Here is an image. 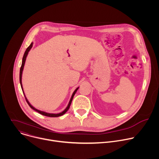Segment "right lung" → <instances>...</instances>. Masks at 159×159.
Instances as JSON below:
<instances>
[{
    "instance_id": "1",
    "label": "right lung",
    "mask_w": 159,
    "mask_h": 159,
    "mask_svg": "<svg viewBox=\"0 0 159 159\" xmlns=\"http://www.w3.org/2000/svg\"><path fill=\"white\" fill-rule=\"evenodd\" d=\"M33 43L32 42V43H31V44L30 45V46L28 47V48L26 49V50L25 51V54H24L23 58H22V65H21V66H20V73H19V81H20V84L21 89H22V92H23V94H24L25 97V98H26V102H28V105L30 106V107H31V109H33V110H34V111H37L38 112H39V114H41V115H42L46 116H48V117H58V116H62V115H63L65 114V113L68 110H69V107H70V104H71V103H72V99H73V98H74V96L75 94L76 93L77 90H78V89L79 88V87H77V88L74 90V92L73 93V94H72V97H71V98H70V101H69V104H68L67 107H66V108H65V109L62 112H60V113H57V114H55V113H48V112H44V111H40V110L37 109L36 108L34 107H33V106L30 104V102H29V101H28V99L26 98V96H25V94L24 90H23V87H22V71H23V69H24V66H25V61H26V57H27V56H28V55L29 52L30 51V50H31V48L33 47Z\"/></svg>"
}]
</instances>
